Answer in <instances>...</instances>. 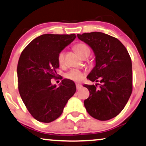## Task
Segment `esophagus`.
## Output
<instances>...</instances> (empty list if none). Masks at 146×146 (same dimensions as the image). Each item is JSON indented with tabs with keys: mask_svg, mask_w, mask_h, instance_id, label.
I'll use <instances>...</instances> for the list:
<instances>
[{
	"mask_svg": "<svg viewBox=\"0 0 146 146\" xmlns=\"http://www.w3.org/2000/svg\"><path fill=\"white\" fill-rule=\"evenodd\" d=\"M81 87H82V85L79 84V83H76V88H77V90L80 89Z\"/></svg>",
	"mask_w": 146,
	"mask_h": 146,
	"instance_id": "34e87169",
	"label": "esophagus"
}]
</instances>
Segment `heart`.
<instances>
[{
    "mask_svg": "<svg viewBox=\"0 0 146 146\" xmlns=\"http://www.w3.org/2000/svg\"><path fill=\"white\" fill-rule=\"evenodd\" d=\"M73 48H74L75 52L83 59L87 58L91 53L90 48L89 47L87 44L83 43V42H79V43L75 44ZM57 61L59 65L61 66L64 65V63H65V52L63 50L60 51L58 54ZM85 75V72L81 71L78 69H71L66 73L65 77L71 81L79 82L84 78Z\"/></svg>",
    "mask_w": 146,
    "mask_h": 146,
    "instance_id": "1",
    "label": "heart"
}]
</instances>
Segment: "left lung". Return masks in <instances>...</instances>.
<instances>
[{
  "instance_id": "obj_1",
  "label": "left lung",
  "mask_w": 146,
  "mask_h": 146,
  "mask_svg": "<svg viewBox=\"0 0 146 146\" xmlns=\"http://www.w3.org/2000/svg\"><path fill=\"white\" fill-rule=\"evenodd\" d=\"M89 44L96 55V66L87 79L100 82L85 85L89 91L84 106L91 116L106 121L117 116L125 106L132 92V64L125 46L117 38L101 32L77 35Z\"/></svg>"
}]
</instances>
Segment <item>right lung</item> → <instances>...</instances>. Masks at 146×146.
Segmentation results:
<instances>
[{
	"label": "right lung",
	"instance_id": "right-lung-1",
	"mask_svg": "<svg viewBox=\"0 0 146 146\" xmlns=\"http://www.w3.org/2000/svg\"><path fill=\"white\" fill-rule=\"evenodd\" d=\"M75 38V34L42 35L21 54L17 65L19 91L29 113L38 121L50 123L57 119L76 91L71 80L63 79L59 87L50 81L59 77L58 54Z\"/></svg>",
	"mask_w": 146,
	"mask_h": 146
}]
</instances>
